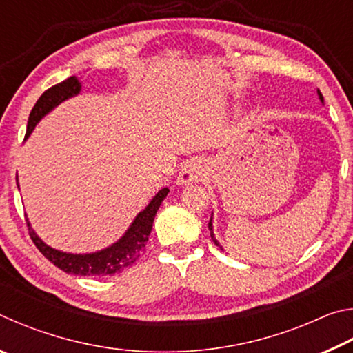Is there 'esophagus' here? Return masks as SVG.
<instances>
[{
  "label": "esophagus",
  "mask_w": 353,
  "mask_h": 353,
  "mask_svg": "<svg viewBox=\"0 0 353 353\" xmlns=\"http://www.w3.org/2000/svg\"><path fill=\"white\" fill-rule=\"evenodd\" d=\"M204 163L201 159H191L182 166L181 172H179L177 183L179 185H190L194 182H199L202 176H204Z\"/></svg>",
  "instance_id": "34e87169"
}]
</instances>
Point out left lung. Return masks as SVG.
Returning <instances> with one entry per match:
<instances>
[{
    "instance_id": "8db88e82",
    "label": "left lung",
    "mask_w": 353,
    "mask_h": 353,
    "mask_svg": "<svg viewBox=\"0 0 353 353\" xmlns=\"http://www.w3.org/2000/svg\"><path fill=\"white\" fill-rule=\"evenodd\" d=\"M318 97H319V99H321V103H324V97H322V93L318 90ZM208 230H210V236H212V240H213V243L216 244V246H219V243H218V240L216 238H214V234H213V213H212V218H210V221H208ZM221 249H223V246H219Z\"/></svg>"
}]
</instances>
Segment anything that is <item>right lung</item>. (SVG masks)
I'll list each match as a JSON object with an SVG mask.
<instances>
[{"label":"right lung","mask_w":353,"mask_h":353,"mask_svg":"<svg viewBox=\"0 0 353 353\" xmlns=\"http://www.w3.org/2000/svg\"><path fill=\"white\" fill-rule=\"evenodd\" d=\"M82 85L76 76H71L63 82L57 83V85L48 88V90L39 98L37 103H35L31 113H29L25 140L31 135L34 128L37 126L41 118L48 115L54 107L62 104L63 101L79 94ZM17 181H19V176H17ZM168 193V188L160 190L159 193L154 196L152 201L146 205L145 210H141L137 214L132 224H130L129 229L126 230V234L119 238L117 243H113L112 246L101 249L98 252L71 254L62 252V250L48 246V244L35 234V230L32 229L31 224H29V219H26L29 227V235H31V240L34 241L40 252L43 254L52 265L57 266L59 270H62L63 272L74 274V276H113V274L121 272L126 270V268L132 266L134 263L140 259V255L145 252L146 243L152 230L155 213H157L159 207L162 205V202Z\"/></svg>","instance_id":"right-lung-1"}]
</instances>
